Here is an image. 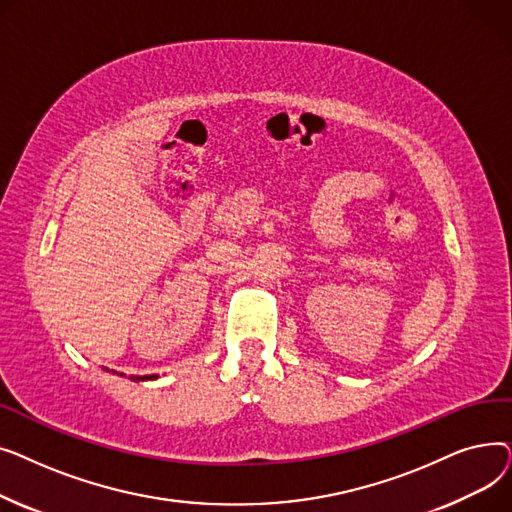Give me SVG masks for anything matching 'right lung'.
<instances>
[{
	"mask_svg": "<svg viewBox=\"0 0 512 512\" xmlns=\"http://www.w3.org/2000/svg\"><path fill=\"white\" fill-rule=\"evenodd\" d=\"M105 371H110V369L105 367ZM114 373H116V371H114ZM118 375H122V378H124V373H118ZM155 378H157V375H130L132 382H145V380H155Z\"/></svg>",
	"mask_w": 512,
	"mask_h": 512,
	"instance_id": "add662e5",
	"label": "right lung"
}]
</instances>
